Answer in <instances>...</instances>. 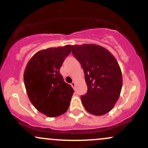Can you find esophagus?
Wrapping results in <instances>:
<instances>
[{
  "instance_id": "34e87169",
  "label": "esophagus",
  "mask_w": 148,
  "mask_h": 148,
  "mask_svg": "<svg viewBox=\"0 0 148 148\" xmlns=\"http://www.w3.org/2000/svg\"><path fill=\"white\" fill-rule=\"evenodd\" d=\"M71 86H72L73 88H75V86H76V83L75 82H72V84H71Z\"/></svg>"
}]
</instances>
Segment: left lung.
<instances>
[{"mask_svg":"<svg viewBox=\"0 0 148 148\" xmlns=\"http://www.w3.org/2000/svg\"><path fill=\"white\" fill-rule=\"evenodd\" d=\"M72 52L84 71L88 91L81 99L85 109L95 115L108 113L118 101L123 86L118 61L109 51L97 45H72Z\"/></svg>","mask_w":148,"mask_h":148,"instance_id":"left-lung-1","label":"left lung"}]
</instances>
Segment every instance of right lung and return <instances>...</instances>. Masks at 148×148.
I'll return each mask as SVG.
<instances>
[{"label": "right lung", "mask_w": 148, "mask_h": 148, "mask_svg": "<svg viewBox=\"0 0 148 148\" xmlns=\"http://www.w3.org/2000/svg\"><path fill=\"white\" fill-rule=\"evenodd\" d=\"M71 51L72 45L41 50L25 67L23 81L28 98L37 111L49 118L64 114L74 92L60 73Z\"/></svg>", "instance_id": "1"}]
</instances>
